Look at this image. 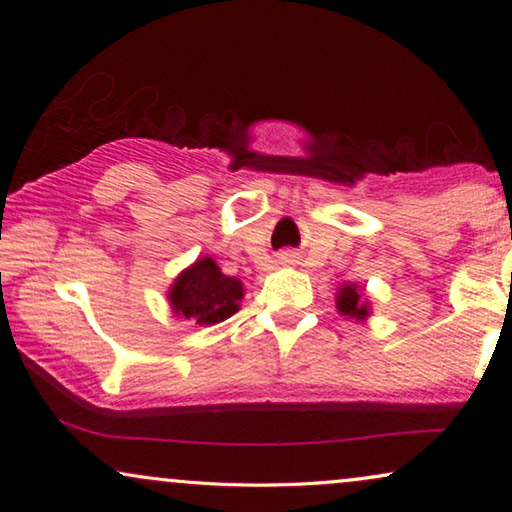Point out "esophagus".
Wrapping results in <instances>:
<instances>
[{"label": "esophagus", "instance_id": "obj_1", "mask_svg": "<svg viewBox=\"0 0 512 512\" xmlns=\"http://www.w3.org/2000/svg\"><path fill=\"white\" fill-rule=\"evenodd\" d=\"M286 256H288V254H286Z\"/></svg>", "mask_w": 512, "mask_h": 512}]
</instances>
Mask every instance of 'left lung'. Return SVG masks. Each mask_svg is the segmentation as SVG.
<instances>
[{"label":"left lung","mask_w":512,"mask_h":512,"mask_svg":"<svg viewBox=\"0 0 512 512\" xmlns=\"http://www.w3.org/2000/svg\"><path fill=\"white\" fill-rule=\"evenodd\" d=\"M336 309L341 316L348 318H357V320H366L371 316V306L361 297V290L355 286V283H348V286L338 288L336 293Z\"/></svg>","instance_id":"obj_1"}]
</instances>
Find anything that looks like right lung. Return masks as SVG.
<instances>
[{"mask_svg":"<svg viewBox=\"0 0 512 512\" xmlns=\"http://www.w3.org/2000/svg\"><path fill=\"white\" fill-rule=\"evenodd\" d=\"M242 295L240 279L226 277L210 256H203L178 274L167 297L176 316L196 325H215L240 309Z\"/></svg>","mask_w":512,"mask_h":512,"instance_id":"right-lung-1","label":"right lung"}]
</instances>
